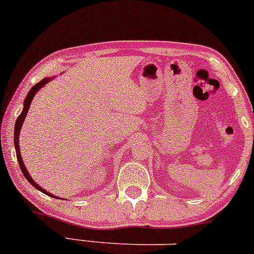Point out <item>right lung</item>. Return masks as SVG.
Instances as JSON below:
<instances>
[{
  "label": "right lung",
  "mask_w": 254,
  "mask_h": 254,
  "mask_svg": "<svg viewBox=\"0 0 254 254\" xmlns=\"http://www.w3.org/2000/svg\"><path fill=\"white\" fill-rule=\"evenodd\" d=\"M50 80H51L50 78H45V79H42L41 81L38 82V84H35L34 86H33L32 88H30V91L28 92V94H27L26 99H24V105H23V110H22V112H21V115L19 116V117H17L16 122H15L14 145H15V150H16V157H17V162H19V166H20V168H21V172H22V174L24 175V177H26V179H27V181H28L32 186H34V187H35L36 189H39L40 191H42V193H44V194H47V195H50V196L57 197V196H54V195H52V194H50V193H47V191H46L45 189H42L41 187H40L39 185H36L34 180H32V177H30L29 173L27 172L26 167H24V164H23L22 157H21V154H20V145H19V135H20V131H21V127H22L23 121H24V118H26L27 112H28V110H29V108H30V103H32V100H33V98H34L35 93L38 92V91L40 90V88H41L42 86H44L45 84H47V82L50 81Z\"/></svg>",
  "instance_id": "right-lung-1"
}]
</instances>
